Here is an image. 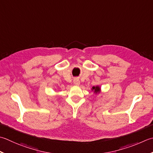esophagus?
Masks as SVG:
<instances>
[{
  "label": "esophagus",
  "instance_id": "34e87169",
  "mask_svg": "<svg viewBox=\"0 0 153 153\" xmlns=\"http://www.w3.org/2000/svg\"><path fill=\"white\" fill-rule=\"evenodd\" d=\"M74 84H75V85H79V83H80L79 79H77V78L74 79Z\"/></svg>",
  "mask_w": 153,
  "mask_h": 153
}]
</instances>
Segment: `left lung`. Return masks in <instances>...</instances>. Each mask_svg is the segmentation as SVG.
Masks as SVG:
<instances>
[{
	"label": "left lung",
	"instance_id": "left-lung-1",
	"mask_svg": "<svg viewBox=\"0 0 153 153\" xmlns=\"http://www.w3.org/2000/svg\"><path fill=\"white\" fill-rule=\"evenodd\" d=\"M93 89H94V91H95V93H99V92L100 91V87H98V86L93 87V88H92V90H93Z\"/></svg>",
	"mask_w": 153,
	"mask_h": 153
}]
</instances>
